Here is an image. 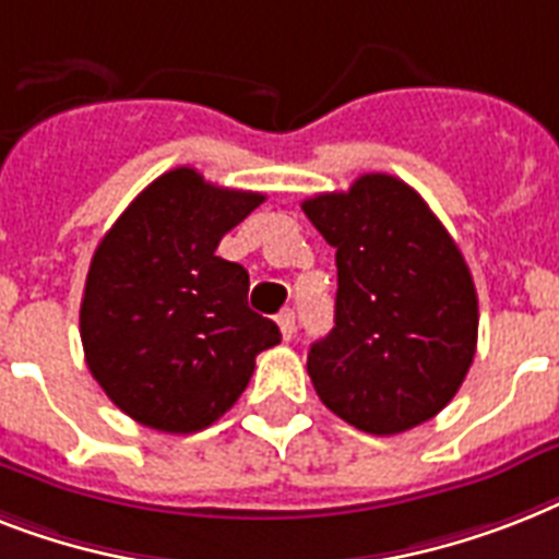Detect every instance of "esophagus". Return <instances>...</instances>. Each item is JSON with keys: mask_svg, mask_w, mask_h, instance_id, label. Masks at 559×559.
Here are the masks:
<instances>
[{"mask_svg": "<svg viewBox=\"0 0 559 559\" xmlns=\"http://www.w3.org/2000/svg\"><path fill=\"white\" fill-rule=\"evenodd\" d=\"M278 326H281V335H284V338H293L295 335V312L293 310H284L278 316Z\"/></svg>", "mask_w": 559, "mask_h": 559, "instance_id": "obj_1", "label": "esophagus"}]
</instances>
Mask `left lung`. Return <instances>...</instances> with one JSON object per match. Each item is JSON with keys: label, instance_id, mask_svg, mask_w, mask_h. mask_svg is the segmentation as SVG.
Segmentation results:
<instances>
[{"label": "left lung", "instance_id": "1", "mask_svg": "<svg viewBox=\"0 0 559 559\" xmlns=\"http://www.w3.org/2000/svg\"><path fill=\"white\" fill-rule=\"evenodd\" d=\"M301 209L338 266L335 326L307 356L319 399L373 437L433 419L476 353L479 307L460 247L416 189L382 171Z\"/></svg>", "mask_w": 559, "mask_h": 559}]
</instances>
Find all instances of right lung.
Segmentation results:
<instances>
[{"label":"right lung","mask_w":559,"mask_h":559,"mask_svg":"<svg viewBox=\"0 0 559 559\" xmlns=\"http://www.w3.org/2000/svg\"><path fill=\"white\" fill-rule=\"evenodd\" d=\"M264 194L206 183L189 166L148 183L99 240L80 307L85 365L131 419L163 433L209 428L281 342L249 310V275L217 243Z\"/></svg>","instance_id":"obj_1"}]
</instances>
